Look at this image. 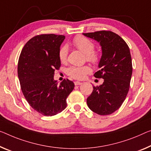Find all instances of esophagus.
Segmentation results:
<instances>
[{"label":"esophagus","instance_id":"34e87169","mask_svg":"<svg viewBox=\"0 0 151 151\" xmlns=\"http://www.w3.org/2000/svg\"><path fill=\"white\" fill-rule=\"evenodd\" d=\"M74 84H75L76 86H79V85H81L82 84V82H74Z\"/></svg>","mask_w":151,"mask_h":151}]
</instances>
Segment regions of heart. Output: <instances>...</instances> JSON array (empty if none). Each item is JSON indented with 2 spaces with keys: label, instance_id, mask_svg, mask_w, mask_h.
<instances>
[{
  "label": "heart",
  "instance_id": "b5f03b06",
  "mask_svg": "<svg viewBox=\"0 0 151 151\" xmlns=\"http://www.w3.org/2000/svg\"><path fill=\"white\" fill-rule=\"evenodd\" d=\"M73 45L86 55L87 61L96 63L99 61V57L98 53L94 52V45L93 42L85 37L78 36L73 40ZM68 47L64 45L60 48L59 51V58L61 63H65L68 59ZM91 72V69L89 66L82 67L72 66L68 69V74L70 77L76 80H82L86 74Z\"/></svg>",
  "mask_w": 151,
  "mask_h": 151
}]
</instances>
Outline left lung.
<instances>
[{
  "instance_id": "1",
  "label": "left lung",
  "mask_w": 151,
  "mask_h": 151,
  "mask_svg": "<svg viewBox=\"0 0 151 151\" xmlns=\"http://www.w3.org/2000/svg\"><path fill=\"white\" fill-rule=\"evenodd\" d=\"M83 36L100 44L102 56L100 70L94 77L104 79L103 84L94 86L87 99V105L101 115H110L117 111L126 98L132 74V64L128 46L119 35L111 31L83 33Z\"/></svg>"
}]
</instances>
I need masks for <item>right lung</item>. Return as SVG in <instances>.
I'll list each match as a JSON object with an SVG mask.
<instances>
[{
	"label": "right lung",
	"instance_id": "add662e5",
	"mask_svg": "<svg viewBox=\"0 0 151 151\" xmlns=\"http://www.w3.org/2000/svg\"><path fill=\"white\" fill-rule=\"evenodd\" d=\"M65 36L42 34L33 37L21 52L17 73L27 103L40 114L53 116L67 106L66 99L73 90L68 79L58 84L55 70L61 66L59 51Z\"/></svg>",
	"mask_w": 151,
	"mask_h": 151
}]
</instances>
